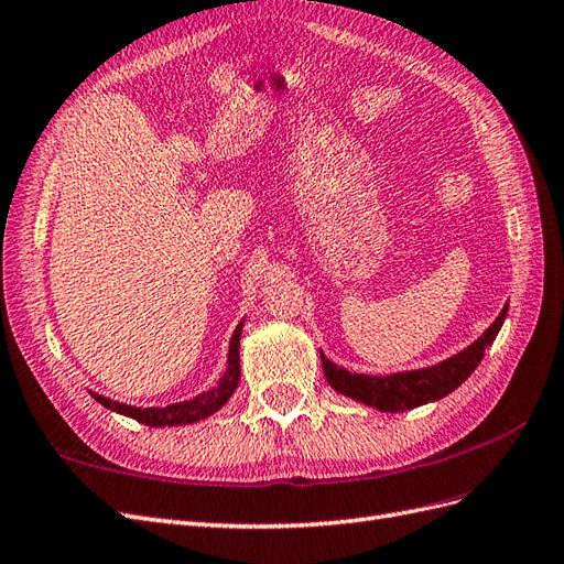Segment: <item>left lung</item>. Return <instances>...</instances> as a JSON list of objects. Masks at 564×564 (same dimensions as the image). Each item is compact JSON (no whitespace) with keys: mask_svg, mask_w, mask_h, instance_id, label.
<instances>
[{"mask_svg":"<svg viewBox=\"0 0 564 564\" xmlns=\"http://www.w3.org/2000/svg\"><path fill=\"white\" fill-rule=\"evenodd\" d=\"M508 315V308L494 319L491 327L470 344L466 350L456 352L449 360L440 362L435 367H425L416 371H402L390 373V377H367V373H352L348 369H340L329 362L322 352V369L324 377L332 383L334 390L340 395H348L357 402L377 406L379 412H404V409H414L425 402H433L449 395L464 383L475 367L482 362L485 350L494 344L501 324Z\"/></svg>","mask_w":564,"mask_h":564,"instance_id":"left-lung-1","label":"left lung"}]
</instances>
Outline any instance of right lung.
I'll use <instances>...</instances> for the list:
<instances>
[{
    "label": "right lung",
    "mask_w": 564,
    "mask_h": 564,
    "mask_svg": "<svg viewBox=\"0 0 564 564\" xmlns=\"http://www.w3.org/2000/svg\"><path fill=\"white\" fill-rule=\"evenodd\" d=\"M242 327L245 322L237 324V329L230 338V350H228V367L224 371V377L218 379V386L202 392V395L193 398L191 402H178V404H169L164 409L160 406H148V409H139V406H129V404H119V402H112L104 395H96V392H91V395L96 398V402H100L104 406L112 409V412L117 414H124V416H131L139 423H145V425H183V423H195L204 416L214 414L216 409L224 406L230 395L235 392L237 383H240V334H242Z\"/></svg>",
    "instance_id": "obj_1"
}]
</instances>
